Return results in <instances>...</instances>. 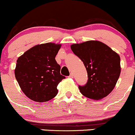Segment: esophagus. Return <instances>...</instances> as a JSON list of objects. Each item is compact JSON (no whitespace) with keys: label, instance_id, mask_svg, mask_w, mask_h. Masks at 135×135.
Here are the masks:
<instances>
[{"label":"esophagus","instance_id":"34e87169","mask_svg":"<svg viewBox=\"0 0 135 135\" xmlns=\"http://www.w3.org/2000/svg\"><path fill=\"white\" fill-rule=\"evenodd\" d=\"M73 77H74V74H73L72 73H70V74L69 75V77L70 78H73Z\"/></svg>","mask_w":135,"mask_h":135}]
</instances>
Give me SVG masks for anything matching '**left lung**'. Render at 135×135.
I'll return each mask as SVG.
<instances>
[{
    "label": "left lung",
    "instance_id": "8db88e82",
    "mask_svg": "<svg viewBox=\"0 0 135 135\" xmlns=\"http://www.w3.org/2000/svg\"><path fill=\"white\" fill-rule=\"evenodd\" d=\"M71 49L84 63L88 72L87 83L79 86L80 93L93 100L106 97L114 89L120 75L119 55L98 41L74 44Z\"/></svg>",
    "mask_w": 135,
    "mask_h": 135
}]
</instances>
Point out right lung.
Instances as JSON below:
<instances>
[{"label": "right lung", "mask_w": 135, "mask_h": 135, "mask_svg": "<svg viewBox=\"0 0 135 135\" xmlns=\"http://www.w3.org/2000/svg\"><path fill=\"white\" fill-rule=\"evenodd\" d=\"M61 46L51 42L37 45L17 60L15 77L24 94L33 101L47 102L58 93L57 86L65 78L55 60Z\"/></svg>", "instance_id": "add662e5"}]
</instances>
